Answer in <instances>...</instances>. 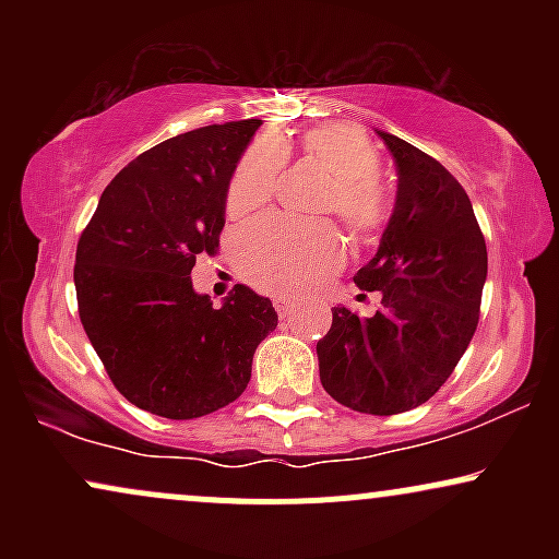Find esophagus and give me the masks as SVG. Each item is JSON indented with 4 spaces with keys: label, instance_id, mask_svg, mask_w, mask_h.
I'll return each mask as SVG.
<instances>
[{
    "label": "esophagus",
    "instance_id": "obj_1",
    "mask_svg": "<svg viewBox=\"0 0 559 559\" xmlns=\"http://www.w3.org/2000/svg\"><path fill=\"white\" fill-rule=\"evenodd\" d=\"M275 310H278V316H281V318L292 316L294 301H292V299H286V297H275Z\"/></svg>",
    "mask_w": 559,
    "mask_h": 559
}]
</instances>
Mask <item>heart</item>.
<instances>
[{"instance_id": "b5f03b06", "label": "heart", "mask_w": 559, "mask_h": 559, "mask_svg": "<svg viewBox=\"0 0 559 559\" xmlns=\"http://www.w3.org/2000/svg\"><path fill=\"white\" fill-rule=\"evenodd\" d=\"M301 152L333 176L329 210H336L355 234L370 236L386 221V199L376 183L378 155L360 128L323 123L301 136ZM284 146L260 136L243 152L228 186V210L252 213L271 199L284 168ZM236 258L243 278L273 294H301L344 262V241L331 223H297L262 217L241 230Z\"/></svg>"}]
</instances>
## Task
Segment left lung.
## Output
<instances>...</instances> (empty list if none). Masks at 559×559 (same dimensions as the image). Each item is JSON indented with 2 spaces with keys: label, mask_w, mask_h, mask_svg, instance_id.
<instances>
[{
  "label": "left lung",
  "mask_w": 559,
  "mask_h": 559,
  "mask_svg": "<svg viewBox=\"0 0 559 559\" xmlns=\"http://www.w3.org/2000/svg\"><path fill=\"white\" fill-rule=\"evenodd\" d=\"M376 133L396 163V199L355 284L381 292V307L370 318L333 307L318 362L320 383L344 407L396 415L431 400L465 355L489 260L457 178L418 146Z\"/></svg>",
  "instance_id": "1"
}]
</instances>
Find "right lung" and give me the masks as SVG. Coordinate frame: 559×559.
Masks as SVG:
<instances>
[{
	"mask_svg": "<svg viewBox=\"0 0 559 559\" xmlns=\"http://www.w3.org/2000/svg\"><path fill=\"white\" fill-rule=\"evenodd\" d=\"M260 120L178 133L128 163L102 191L75 249V294L88 342L128 402L170 420L226 407L275 331L273 301L249 286L213 305L191 284L217 252L236 165Z\"/></svg>",
	"mask_w": 559,
	"mask_h": 559,
	"instance_id": "1",
	"label": "right lung"
}]
</instances>
